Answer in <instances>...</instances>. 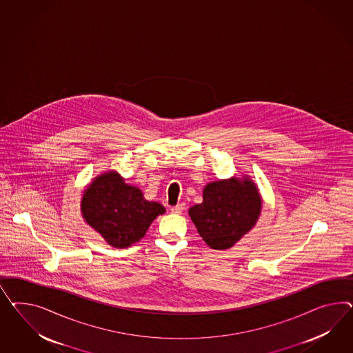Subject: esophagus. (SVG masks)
<instances>
[{"label":"esophagus","instance_id":"esophagus-1","mask_svg":"<svg viewBox=\"0 0 353 353\" xmlns=\"http://www.w3.org/2000/svg\"><path fill=\"white\" fill-rule=\"evenodd\" d=\"M185 210V205L183 204H177V205H174V207H172V213H174V214H181L182 212Z\"/></svg>","mask_w":353,"mask_h":353}]
</instances>
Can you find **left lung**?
<instances>
[{
  "label": "left lung",
  "instance_id": "left-lung-1",
  "mask_svg": "<svg viewBox=\"0 0 353 353\" xmlns=\"http://www.w3.org/2000/svg\"><path fill=\"white\" fill-rule=\"evenodd\" d=\"M261 210L257 185L244 176L208 183L203 190V203L191 207L189 216L207 245L223 250L253 229Z\"/></svg>",
  "mask_w": 353,
  "mask_h": 353
}]
</instances>
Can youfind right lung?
<instances>
[{
	"label": "right lung",
	"instance_id": "right-lung-1",
	"mask_svg": "<svg viewBox=\"0 0 353 353\" xmlns=\"http://www.w3.org/2000/svg\"><path fill=\"white\" fill-rule=\"evenodd\" d=\"M82 216L105 241L127 248L145 236L152 221L165 212L162 204L148 201L143 191L124 182L115 171L97 176L83 191Z\"/></svg>",
	"mask_w": 353,
	"mask_h": 353
}]
</instances>
